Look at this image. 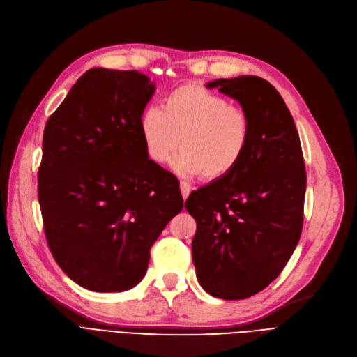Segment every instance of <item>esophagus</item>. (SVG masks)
Segmentation results:
<instances>
[{
  "label": "esophagus",
  "mask_w": 357,
  "mask_h": 357,
  "mask_svg": "<svg viewBox=\"0 0 357 357\" xmlns=\"http://www.w3.org/2000/svg\"><path fill=\"white\" fill-rule=\"evenodd\" d=\"M180 190H181V197H183V199H186V198L189 197V194H190L192 188L188 185L186 181H180Z\"/></svg>",
  "instance_id": "1"
}]
</instances>
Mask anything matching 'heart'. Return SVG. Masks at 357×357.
Instances as JSON below:
<instances>
[{
  "mask_svg": "<svg viewBox=\"0 0 357 357\" xmlns=\"http://www.w3.org/2000/svg\"><path fill=\"white\" fill-rule=\"evenodd\" d=\"M139 133L147 158L163 165L180 146L174 168L183 176L219 180L245 158L252 126L248 112L199 84H186L162 99L160 109L139 115Z\"/></svg>",
  "mask_w": 357,
  "mask_h": 357,
  "instance_id": "b5f03b06",
  "label": "heart"
}]
</instances>
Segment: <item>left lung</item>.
I'll use <instances>...</instances> for the list:
<instances>
[{
    "mask_svg": "<svg viewBox=\"0 0 357 357\" xmlns=\"http://www.w3.org/2000/svg\"><path fill=\"white\" fill-rule=\"evenodd\" d=\"M236 99L252 135L238 167L194 190L192 258L198 282L225 301L259 293L282 272L302 234L305 160L294 120L275 86L258 76L208 82Z\"/></svg>",
    "mask_w": 357,
    "mask_h": 357,
    "instance_id": "left-lung-1",
    "label": "left lung"
}]
</instances>
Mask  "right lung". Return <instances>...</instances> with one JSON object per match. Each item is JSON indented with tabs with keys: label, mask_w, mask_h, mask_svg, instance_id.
I'll use <instances>...</instances> for the list:
<instances>
[{
	"label": "right lung",
	"mask_w": 357,
	"mask_h": 357,
	"mask_svg": "<svg viewBox=\"0 0 357 357\" xmlns=\"http://www.w3.org/2000/svg\"><path fill=\"white\" fill-rule=\"evenodd\" d=\"M156 85L137 70L85 72L46 123L38 202L55 261L98 293L141 282L150 248L183 208L178 180L151 162L139 115Z\"/></svg>",
	"instance_id": "add662e5"
}]
</instances>
